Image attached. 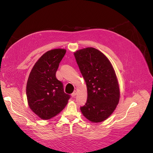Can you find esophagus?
Here are the masks:
<instances>
[{
    "instance_id": "esophagus-1",
    "label": "esophagus",
    "mask_w": 153,
    "mask_h": 153,
    "mask_svg": "<svg viewBox=\"0 0 153 153\" xmlns=\"http://www.w3.org/2000/svg\"><path fill=\"white\" fill-rule=\"evenodd\" d=\"M77 95V91H74V92L73 93H72V94H71V96H72V97H73V98H74L75 97H76V95Z\"/></svg>"
}]
</instances>
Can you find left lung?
<instances>
[{
  "label": "left lung",
  "mask_w": 153,
  "mask_h": 153,
  "mask_svg": "<svg viewBox=\"0 0 153 153\" xmlns=\"http://www.w3.org/2000/svg\"><path fill=\"white\" fill-rule=\"evenodd\" d=\"M74 55L87 86V99L81 111L92 123L103 122L120 100V86L114 67L105 54L92 47L79 50Z\"/></svg>",
  "instance_id": "1"
}]
</instances>
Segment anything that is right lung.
<instances>
[{
    "mask_svg": "<svg viewBox=\"0 0 153 153\" xmlns=\"http://www.w3.org/2000/svg\"><path fill=\"white\" fill-rule=\"evenodd\" d=\"M66 50L58 48L44 53L32 68L27 83L30 108L41 119L49 120L65 108L70 95L64 93L62 83L56 77Z\"/></svg>",
    "mask_w": 153,
    "mask_h": 153,
    "instance_id": "1",
    "label": "right lung"
}]
</instances>
